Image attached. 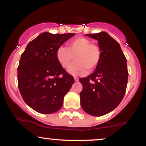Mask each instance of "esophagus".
I'll return each mask as SVG.
<instances>
[{"label": "esophagus", "instance_id": "34e87169", "mask_svg": "<svg viewBox=\"0 0 146 146\" xmlns=\"http://www.w3.org/2000/svg\"><path fill=\"white\" fill-rule=\"evenodd\" d=\"M74 80L75 82H78L79 81V78H78V77H74Z\"/></svg>", "mask_w": 146, "mask_h": 146}]
</instances>
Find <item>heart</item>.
I'll return each mask as SVG.
<instances>
[{
  "mask_svg": "<svg viewBox=\"0 0 146 146\" xmlns=\"http://www.w3.org/2000/svg\"><path fill=\"white\" fill-rule=\"evenodd\" d=\"M56 58L64 68L69 66L75 58L76 62L68 68V73L73 75H83L87 71H93L98 67L102 59V51L98 44L91 43L88 38L78 37L68 42L66 48H58Z\"/></svg>",
  "mask_w": 146,
  "mask_h": 146,
  "instance_id": "obj_1",
  "label": "heart"
}]
</instances>
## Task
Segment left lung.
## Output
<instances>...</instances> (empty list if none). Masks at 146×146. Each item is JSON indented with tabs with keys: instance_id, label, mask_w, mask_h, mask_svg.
I'll list each match as a JSON object with an SVG mask.
<instances>
[{
	"instance_id": "obj_1",
	"label": "left lung",
	"mask_w": 146,
	"mask_h": 146,
	"mask_svg": "<svg viewBox=\"0 0 146 146\" xmlns=\"http://www.w3.org/2000/svg\"><path fill=\"white\" fill-rule=\"evenodd\" d=\"M86 36L98 41L102 59L92 74L80 79L83 86L80 103L86 113L102 116L117 108L124 97L128 78L126 58L119 44L107 33Z\"/></svg>"
}]
</instances>
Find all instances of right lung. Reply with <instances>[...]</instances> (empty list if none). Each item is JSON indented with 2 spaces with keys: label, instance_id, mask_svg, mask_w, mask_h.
Segmentation results:
<instances>
[{
  "label": "right lung",
  "instance_id": "1",
  "mask_svg": "<svg viewBox=\"0 0 146 146\" xmlns=\"http://www.w3.org/2000/svg\"><path fill=\"white\" fill-rule=\"evenodd\" d=\"M74 33L44 32L27 44L18 66V86L25 103L36 112L51 114L62 108L75 82L56 58L58 48Z\"/></svg>",
  "mask_w": 146,
  "mask_h": 146
}]
</instances>
